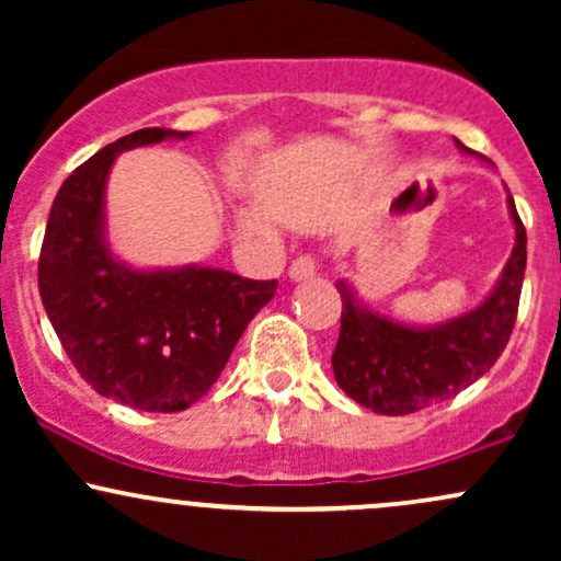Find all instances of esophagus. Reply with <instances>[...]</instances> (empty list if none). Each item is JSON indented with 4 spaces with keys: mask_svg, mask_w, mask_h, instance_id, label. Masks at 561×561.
<instances>
[{
    "mask_svg": "<svg viewBox=\"0 0 561 561\" xmlns=\"http://www.w3.org/2000/svg\"><path fill=\"white\" fill-rule=\"evenodd\" d=\"M319 263L313 255H298V259L293 261V266H289V279L295 282H302V279H311L313 274H317Z\"/></svg>",
    "mask_w": 561,
    "mask_h": 561,
    "instance_id": "1",
    "label": "esophagus"
}]
</instances>
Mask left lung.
<instances>
[{
	"instance_id": "left-lung-1",
	"label": "left lung",
	"mask_w": 561,
	"mask_h": 561,
	"mask_svg": "<svg viewBox=\"0 0 561 561\" xmlns=\"http://www.w3.org/2000/svg\"><path fill=\"white\" fill-rule=\"evenodd\" d=\"M456 145L472 152L461 141ZM508 210L517 229L512 259L491 298L467 317L433 330H414L358 308L351 289L340 282L343 317L332 369L347 398L377 414L405 416L448 401L499 362L517 321L527 263V234L512 195Z\"/></svg>"
}]
</instances>
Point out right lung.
<instances>
[{"mask_svg": "<svg viewBox=\"0 0 561 561\" xmlns=\"http://www.w3.org/2000/svg\"><path fill=\"white\" fill-rule=\"evenodd\" d=\"M169 137L186 131L139 128L81 163L57 192L38 253L42 302L83 382L158 414L190 409L214 388L279 285L224 268L131 272L113 261L102 240L107 171L118 152Z\"/></svg>", "mask_w": 561, "mask_h": 561, "instance_id": "obj_1", "label": "right lung"}]
</instances>
